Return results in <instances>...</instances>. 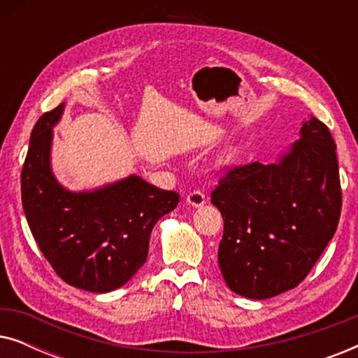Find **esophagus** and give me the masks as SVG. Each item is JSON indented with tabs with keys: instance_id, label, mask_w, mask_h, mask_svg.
I'll return each instance as SVG.
<instances>
[{
	"instance_id": "esophagus-1",
	"label": "esophagus",
	"mask_w": 358,
	"mask_h": 358,
	"mask_svg": "<svg viewBox=\"0 0 358 358\" xmlns=\"http://www.w3.org/2000/svg\"><path fill=\"white\" fill-rule=\"evenodd\" d=\"M185 200H187L189 205H192V207L199 208L205 203V194L200 192V190H194V192H190L187 195V199H185Z\"/></svg>"
}]
</instances>
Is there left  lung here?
<instances>
[{
    "mask_svg": "<svg viewBox=\"0 0 358 358\" xmlns=\"http://www.w3.org/2000/svg\"><path fill=\"white\" fill-rule=\"evenodd\" d=\"M224 227L222 275L238 295L267 300L292 290L334 236L341 217L336 143L311 117L275 163L229 171L212 192Z\"/></svg>",
    "mask_w": 358,
    "mask_h": 358,
    "instance_id": "obj_1",
    "label": "left lung"
}]
</instances>
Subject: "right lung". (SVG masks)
Masks as SVG:
<instances>
[{
  "label": "right lung",
  "mask_w": 358,
  "mask_h": 358,
  "mask_svg": "<svg viewBox=\"0 0 358 358\" xmlns=\"http://www.w3.org/2000/svg\"><path fill=\"white\" fill-rule=\"evenodd\" d=\"M65 102L34 125L21 174L22 207L38 248L58 277L92 293L114 292L148 257L151 229L179 194L130 174L96 189L70 190L52 169L53 127Z\"/></svg>",
  "instance_id": "obj_1"
}]
</instances>
